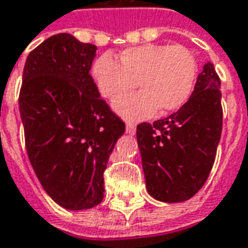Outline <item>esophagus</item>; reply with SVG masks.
Masks as SVG:
<instances>
[{"label": "esophagus", "mask_w": 248, "mask_h": 248, "mask_svg": "<svg viewBox=\"0 0 248 248\" xmlns=\"http://www.w3.org/2000/svg\"><path fill=\"white\" fill-rule=\"evenodd\" d=\"M135 131H137V127H135L134 124H126V133L130 135H134Z\"/></svg>", "instance_id": "34e87169"}]
</instances>
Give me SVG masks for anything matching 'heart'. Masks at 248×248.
I'll return each instance as SVG.
<instances>
[{"label":"heart","mask_w":248,"mask_h":248,"mask_svg":"<svg viewBox=\"0 0 248 248\" xmlns=\"http://www.w3.org/2000/svg\"><path fill=\"white\" fill-rule=\"evenodd\" d=\"M195 71V58L186 46L163 44L127 47L118 62L102 56L93 65L98 92L111 102L134 90L135 85L140 89L114 105L129 121L150 118L156 108L162 114L178 110L191 94Z\"/></svg>","instance_id":"heart-1"}]
</instances>
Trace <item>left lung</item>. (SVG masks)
I'll use <instances>...</instances> for the list:
<instances>
[{"label": "left lung", "instance_id": "8db88e82", "mask_svg": "<svg viewBox=\"0 0 248 248\" xmlns=\"http://www.w3.org/2000/svg\"><path fill=\"white\" fill-rule=\"evenodd\" d=\"M220 79L211 62L199 73L191 97L177 113L137 126L146 188L161 202H185L213 169L222 134Z\"/></svg>", "mask_w": 248, "mask_h": 248}]
</instances>
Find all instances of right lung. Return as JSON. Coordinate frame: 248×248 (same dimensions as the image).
<instances>
[{"label": "right lung", "instance_id": "1", "mask_svg": "<svg viewBox=\"0 0 248 248\" xmlns=\"http://www.w3.org/2000/svg\"><path fill=\"white\" fill-rule=\"evenodd\" d=\"M97 46L53 35L26 58L19 113L30 163L49 197L67 210L102 202L103 172L124 124L90 76Z\"/></svg>", "mask_w": 248, "mask_h": 248}]
</instances>
